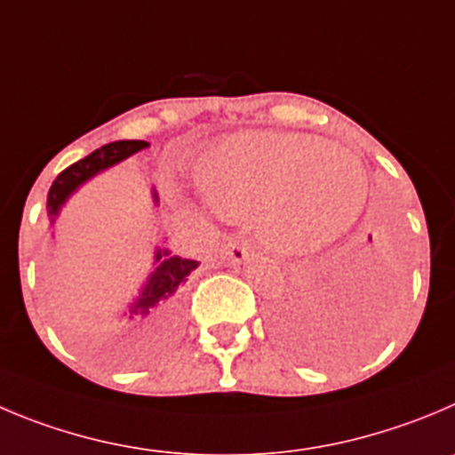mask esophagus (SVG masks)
Instances as JSON below:
<instances>
[{
    "label": "esophagus",
    "mask_w": 455,
    "mask_h": 455,
    "mask_svg": "<svg viewBox=\"0 0 455 455\" xmlns=\"http://www.w3.org/2000/svg\"><path fill=\"white\" fill-rule=\"evenodd\" d=\"M249 253H251V247H249L247 242L231 240L227 244V256L231 258V262H235V265H240V262L247 260Z\"/></svg>",
    "instance_id": "esophagus-1"
}]
</instances>
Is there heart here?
I'll return each instance as SVG.
<instances>
[{"mask_svg": "<svg viewBox=\"0 0 455 455\" xmlns=\"http://www.w3.org/2000/svg\"><path fill=\"white\" fill-rule=\"evenodd\" d=\"M199 193L224 218L253 215L258 235L280 253H312L362 213L368 172L359 155L309 134L237 132L193 165Z\"/></svg>", "mask_w": 455, "mask_h": 455, "instance_id": "obj_1", "label": "heart"}]
</instances>
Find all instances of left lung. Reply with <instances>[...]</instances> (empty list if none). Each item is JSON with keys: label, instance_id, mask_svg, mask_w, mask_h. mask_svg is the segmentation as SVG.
<instances>
[{"label": "left lung", "instance_id": "8db88e82", "mask_svg": "<svg viewBox=\"0 0 455 455\" xmlns=\"http://www.w3.org/2000/svg\"><path fill=\"white\" fill-rule=\"evenodd\" d=\"M372 240V237H371ZM388 283L377 269L372 256L350 251L341 267L321 285L314 287L305 299L291 300L280 309L275 330L300 356H316V337L325 328H346L350 323L379 318L388 309Z\"/></svg>", "mask_w": 455, "mask_h": 455}]
</instances>
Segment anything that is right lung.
I'll return each instance as SVG.
<instances>
[{
	"label": "right lung",
	"mask_w": 455,
	"mask_h": 455,
	"mask_svg": "<svg viewBox=\"0 0 455 455\" xmlns=\"http://www.w3.org/2000/svg\"><path fill=\"white\" fill-rule=\"evenodd\" d=\"M148 146H150L148 141H114L99 148V150H93L84 159L76 161L67 170H62L60 175L55 177L49 197H46V211H49L51 224L60 213L62 204L84 181L92 180L93 175H99L100 170L127 159L130 155ZM152 197L156 202V193H152ZM155 265L156 269L152 271L148 283L143 285L139 299L130 305V312H127L130 325L125 328V332H93L89 337L84 334V341L89 346L114 355V352L130 350V347L148 346V343L156 341V339H161L175 328L177 314H180V290L188 280L190 271L197 269V262L186 260V258L180 256H170L168 249H156Z\"/></svg>",
	"instance_id": "right-lung-1"
}]
</instances>
